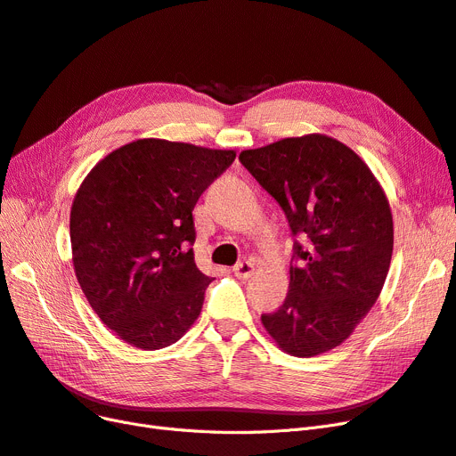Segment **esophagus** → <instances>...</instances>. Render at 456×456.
Here are the masks:
<instances>
[{"mask_svg": "<svg viewBox=\"0 0 456 456\" xmlns=\"http://www.w3.org/2000/svg\"><path fill=\"white\" fill-rule=\"evenodd\" d=\"M232 273H234V276L237 278H240V280H248L251 274L256 273V265L251 263V261H240L237 266L232 268Z\"/></svg>", "mask_w": 456, "mask_h": 456, "instance_id": "34e87169", "label": "esophagus"}]
</instances>
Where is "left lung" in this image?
Instances as JSON below:
<instances>
[{
	"instance_id": "1",
	"label": "left lung",
	"mask_w": 456,
	"mask_h": 456,
	"mask_svg": "<svg viewBox=\"0 0 456 456\" xmlns=\"http://www.w3.org/2000/svg\"><path fill=\"white\" fill-rule=\"evenodd\" d=\"M239 159L295 237L289 293L261 322L289 355H322L349 338L383 289L393 256L389 200L355 151L327 134L281 139Z\"/></svg>"
}]
</instances>
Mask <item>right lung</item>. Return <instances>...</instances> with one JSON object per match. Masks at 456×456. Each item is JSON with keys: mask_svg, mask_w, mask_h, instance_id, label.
Returning <instances> with one entry per match:
<instances>
[{"mask_svg": "<svg viewBox=\"0 0 456 456\" xmlns=\"http://www.w3.org/2000/svg\"><path fill=\"white\" fill-rule=\"evenodd\" d=\"M234 158L232 150L141 139L82 182L69 224L75 274L124 342L161 349L195 323L212 278L195 265L193 208Z\"/></svg>", "mask_w": 456, "mask_h": 456, "instance_id": "right-lung-1", "label": "right lung"}]
</instances>
